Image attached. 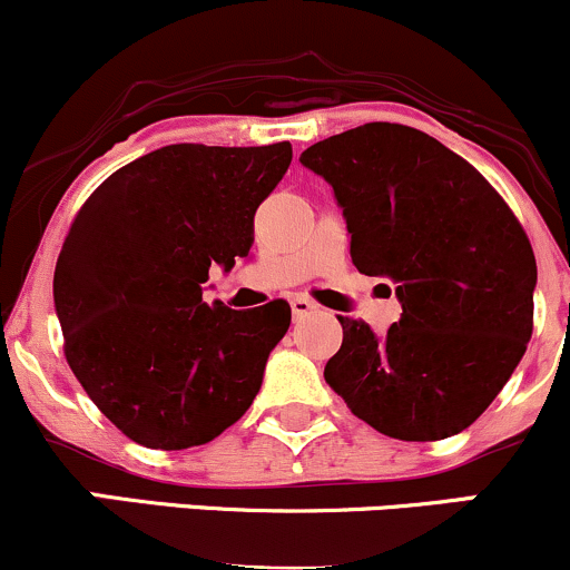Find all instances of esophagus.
Here are the masks:
<instances>
[{"label":"esophagus","mask_w":570,"mask_h":570,"mask_svg":"<svg viewBox=\"0 0 570 570\" xmlns=\"http://www.w3.org/2000/svg\"><path fill=\"white\" fill-rule=\"evenodd\" d=\"M289 303H292L294 318H303V316H307V313H313L318 307L311 297H305V294H297V297H292Z\"/></svg>","instance_id":"esophagus-1"}]
</instances>
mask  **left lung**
Returning <instances> with one entry per match:
<instances>
[{"label": "left lung", "mask_w": 570, "mask_h": 570, "mask_svg": "<svg viewBox=\"0 0 570 570\" xmlns=\"http://www.w3.org/2000/svg\"><path fill=\"white\" fill-rule=\"evenodd\" d=\"M299 163L335 189L356 271L394 281L402 303L385 337L337 316L324 381L394 440L469 429L533 332L535 257L512 208L461 155L399 122L330 136Z\"/></svg>", "instance_id": "obj_1"}]
</instances>
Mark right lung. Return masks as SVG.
Listing matches in <instances>:
<instances>
[{
	"mask_svg": "<svg viewBox=\"0 0 570 570\" xmlns=\"http://www.w3.org/2000/svg\"><path fill=\"white\" fill-rule=\"evenodd\" d=\"M292 163V144H168L85 200L56 263L63 353L85 394L153 450L212 442L252 407L292 322L203 303L208 267L254 244V214Z\"/></svg>",
	"mask_w": 570,
	"mask_h": 570,
	"instance_id": "add662e5",
	"label": "right lung"
}]
</instances>
